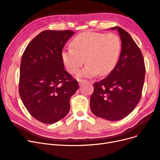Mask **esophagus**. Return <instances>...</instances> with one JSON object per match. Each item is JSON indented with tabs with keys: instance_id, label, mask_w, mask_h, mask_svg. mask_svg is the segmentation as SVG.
Instances as JSON below:
<instances>
[{
	"instance_id": "obj_1",
	"label": "esophagus",
	"mask_w": 160,
	"mask_h": 160,
	"mask_svg": "<svg viewBox=\"0 0 160 160\" xmlns=\"http://www.w3.org/2000/svg\"><path fill=\"white\" fill-rule=\"evenodd\" d=\"M78 82H79L80 84L85 83V82H87V80H82V79H79V80H78Z\"/></svg>"
}]
</instances>
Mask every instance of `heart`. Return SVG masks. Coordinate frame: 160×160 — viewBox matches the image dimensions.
Returning a JSON list of instances; mask_svg holds the SVG:
<instances>
[{"label":"heart","mask_w":160,"mask_h":160,"mask_svg":"<svg viewBox=\"0 0 160 160\" xmlns=\"http://www.w3.org/2000/svg\"><path fill=\"white\" fill-rule=\"evenodd\" d=\"M72 48L62 52L63 63L68 72H79L80 76L92 77L99 74L105 76L114 69L121 49L119 37L115 33L85 32L77 36L72 42ZM85 60H84V58Z\"/></svg>","instance_id":"heart-1"}]
</instances>
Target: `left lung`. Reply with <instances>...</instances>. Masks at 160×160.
<instances>
[{
  "label": "left lung",
  "instance_id": "8db88e82",
  "mask_svg": "<svg viewBox=\"0 0 160 160\" xmlns=\"http://www.w3.org/2000/svg\"><path fill=\"white\" fill-rule=\"evenodd\" d=\"M121 52L115 67L100 82L93 84L90 109L96 117L119 121L137 107L142 92L146 68L138 46L130 34L120 27Z\"/></svg>",
  "mask_w": 160,
  "mask_h": 160
}]
</instances>
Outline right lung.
Wrapping results in <instances>:
<instances>
[{"mask_svg":"<svg viewBox=\"0 0 160 160\" xmlns=\"http://www.w3.org/2000/svg\"><path fill=\"white\" fill-rule=\"evenodd\" d=\"M71 30H45L26 47L20 64L19 93L35 119L52 124L70 110V99L78 89V81L64 70L62 51Z\"/></svg>","mask_w":160,"mask_h":160,"instance_id":"add662e5","label":"right lung"}]
</instances>
